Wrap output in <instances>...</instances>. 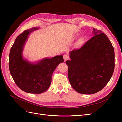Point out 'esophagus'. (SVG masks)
<instances>
[{
  "mask_svg": "<svg viewBox=\"0 0 122 122\" xmlns=\"http://www.w3.org/2000/svg\"><path fill=\"white\" fill-rule=\"evenodd\" d=\"M63 59L64 60V61H66L68 60H69L70 59V57L68 55V54H64V55L63 56Z\"/></svg>",
  "mask_w": 122,
  "mask_h": 122,
  "instance_id": "34e87169",
  "label": "esophagus"
}]
</instances>
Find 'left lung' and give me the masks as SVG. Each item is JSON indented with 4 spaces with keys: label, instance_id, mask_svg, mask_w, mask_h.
Segmentation results:
<instances>
[{
    "label": "left lung",
    "instance_id": "left-lung-1",
    "mask_svg": "<svg viewBox=\"0 0 122 122\" xmlns=\"http://www.w3.org/2000/svg\"><path fill=\"white\" fill-rule=\"evenodd\" d=\"M93 37L70 52L68 77L72 87L81 94L99 92L109 82L115 67L114 48L107 36L93 28Z\"/></svg>",
    "mask_w": 122,
    "mask_h": 122
}]
</instances>
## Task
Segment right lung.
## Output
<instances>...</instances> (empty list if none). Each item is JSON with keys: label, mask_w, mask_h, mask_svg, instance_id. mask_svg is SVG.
Listing matches in <instances>:
<instances>
[{"label": "right lung", "mask_w": 122, "mask_h": 122, "mask_svg": "<svg viewBox=\"0 0 122 122\" xmlns=\"http://www.w3.org/2000/svg\"><path fill=\"white\" fill-rule=\"evenodd\" d=\"M38 28L25 30L15 39L9 53V71L15 83L24 92L40 94L48 89L53 72L63 62L62 55L45 59L37 64H31L23 59L22 48L28 35Z\"/></svg>", "instance_id": "obj_1"}]
</instances>
